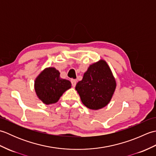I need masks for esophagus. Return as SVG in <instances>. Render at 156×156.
<instances>
[{"label":"esophagus","mask_w":156,"mask_h":156,"mask_svg":"<svg viewBox=\"0 0 156 156\" xmlns=\"http://www.w3.org/2000/svg\"><path fill=\"white\" fill-rule=\"evenodd\" d=\"M71 82H72V87H75L76 85V80H74V79H72V80H71Z\"/></svg>","instance_id":"esophagus-1"}]
</instances>
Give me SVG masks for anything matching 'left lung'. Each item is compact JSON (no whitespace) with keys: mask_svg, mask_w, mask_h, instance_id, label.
<instances>
[{"mask_svg":"<svg viewBox=\"0 0 156 156\" xmlns=\"http://www.w3.org/2000/svg\"><path fill=\"white\" fill-rule=\"evenodd\" d=\"M117 83L111 69L104 59L89 66L82 80L76 86L81 101L91 110L106 107L112 99Z\"/></svg>","mask_w":156,"mask_h":156,"instance_id":"1","label":"left lung"}]
</instances>
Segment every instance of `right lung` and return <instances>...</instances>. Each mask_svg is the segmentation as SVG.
<instances>
[{
    "label": "right lung",
    "instance_id": "right-lung-1",
    "mask_svg": "<svg viewBox=\"0 0 156 156\" xmlns=\"http://www.w3.org/2000/svg\"><path fill=\"white\" fill-rule=\"evenodd\" d=\"M72 87L71 82L60 78V73L54 67L45 68L35 80L34 88L38 98L45 105L54 104L64 92Z\"/></svg>",
    "mask_w": 156,
    "mask_h": 156
}]
</instances>
